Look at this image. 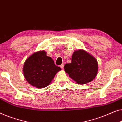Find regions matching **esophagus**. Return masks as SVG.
Here are the masks:
<instances>
[{
  "label": "esophagus",
  "mask_w": 122,
  "mask_h": 122,
  "mask_svg": "<svg viewBox=\"0 0 122 122\" xmlns=\"http://www.w3.org/2000/svg\"><path fill=\"white\" fill-rule=\"evenodd\" d=\"M64 65H65V63H62L60 65V67L62 68V69H63V68H64Z\"/></svg>",
  "instance_id": "esophagus-1"
}]
</instances>
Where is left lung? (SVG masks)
Returning <instances> with one entry per match:
<instances>
[{
	"mask_svg": "<svg viewBox=\"0 0 122 122\" xmlns=\"http://www.w3.org/2000/svg\"><path fill=\"white\" fill-rule=\"evenodd\" d=\"M72 62L65 65V71L80 85H84L95 79L98 72V63L95 57L83 50L73 52Z\"/></svg>",
	"mask_w": 122,
	"mask_h": 122,
	"instance_id": "8db88e82",
	"label": "left lung"
}]
</instances>
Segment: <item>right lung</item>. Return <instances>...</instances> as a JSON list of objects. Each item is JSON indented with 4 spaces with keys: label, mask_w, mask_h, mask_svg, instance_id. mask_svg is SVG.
<instances>
[{
    "label": "right lung",
    "mask_w": 122,
    "mask_h": 122,
    "mask_svg": "<svg viewBox=\"0 0 122 122\" xmlns=\"http://www.w3.org/2000/svg\"><path fill=\"white\" fill-rule=\"evenodd\" d=\"M61 68L56 66L46 52L40 51L35 52L25 61L23 67L24 77L28 83L37 88L47 86L56 73Z\"/></svg>",
    "instance_id": "obj_1"
}]
</instances>
